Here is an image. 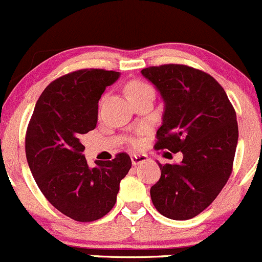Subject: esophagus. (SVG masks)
Returning <instances> with one entry per match:
<instances>
[{"label": "esophagus", "mask_w": 262, "mask_h": 262, "mask_svg": "<svg viewBox=\"0 0 262 262\" xmlns=\"http://www.w3.org/2000/svg\"><path fill=\"white\" fill-rule=\"evenodd\" d=\"M147 160V155L145 154H134L131 155V162L132 165H139L141 163H145Z\"/></svg>", "instance_id": "obj_1"}]
</instances>
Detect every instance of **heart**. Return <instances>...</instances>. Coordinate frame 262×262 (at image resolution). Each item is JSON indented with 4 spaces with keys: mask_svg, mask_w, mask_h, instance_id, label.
I'll use <instances>...</instances> for the list:
<instances>
[{
    "mask_svg": "<svg viewBox=\"0 0 262 262\" xmlns=\"http://www.w3.org/2000/svg\"><path fill=\"white\" fill-rule=\"evenodd\" d=\"M147 90H152V89L149 86V85L145 84V82H142V81H132L128 84V86H127V93L130 97L131 95L139 94V93L147 92Z\"/></svg>",
    "mask_w": 262,
    "mask_h": 262,
    "instance_id": "b5f03b06",
    "label": "heart"
}]
</instances>
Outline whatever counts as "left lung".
I'll list each match as a JSON object with an SVG mask.
<instances>
[{"label":"left lung","instance_id":"obj_1","mask_svg":"<svg viewBox=\"0 0 262 262\" xmlns=\"http://www.w3.org/2000/svg\"><path fill=\"white\" fill-rule=\"evenodd\" d=\"M164 102L155 149L181 151L180 164L162 165L150 188L155 209L173 220H186L205 210L232 173L238 142L234 108L224 89L206 72L185 64L141 70Z\"/></svg>","mask_w":262,"mask_h":262}]
</instances>
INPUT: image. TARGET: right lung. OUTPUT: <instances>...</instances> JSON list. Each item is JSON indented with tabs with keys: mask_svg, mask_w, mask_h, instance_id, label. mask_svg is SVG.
<instances>
[{
	"mask_svg": "<svg viewBox=\"0 0 262 262\" xmlns=\"http://www.w3.org/2000/svg\"><path fill=\"white\" fill-rule=\"evenodd\" d=\"M120 72L84 69L58 77L44 89L35 104L25 137L30 170L47 200L69 218L94 222L110 213L131 159L88 164L81 139L98 122V102Z\"/></svg>",
	"mask_w": 262,
	"mask_h": 262,
	"instance_id": "add662e5",
	"label": "right lung"
}]
</instances>
